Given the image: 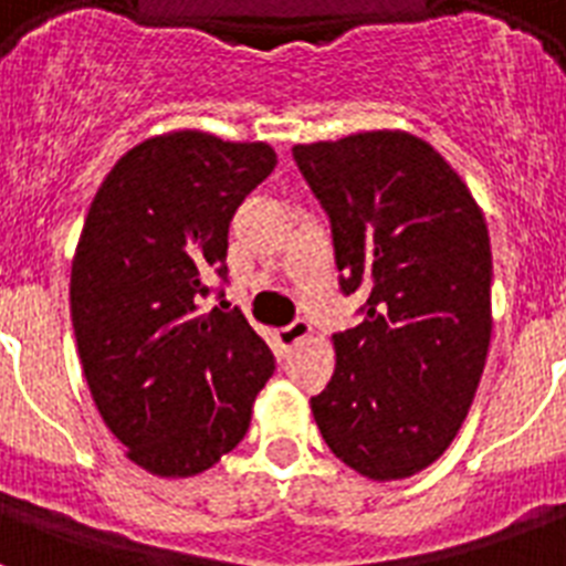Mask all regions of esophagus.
<instances>
[{"label": "esophagus", "instance_id": "1", "mask_svg": "<svg viewBox=\"0 0 566 566\" xmlns=\"http://www.w3.org/2000/svg\"><path fill=\"white\" fill-rule=\"evenodd\" d=\"M311 337V323L308 319H293L291 326L279 328V344L282 346H296L300 340Z\"/></svg>", "mask_w": 566, "mask_h": 566}]
</instances>
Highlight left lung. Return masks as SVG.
I'll return each instance as SVG.
<instances>
[{
    "instance_id": "left-lung-1",
    "label": "left lung",
    "mask_w": 566,
    "mask_h": 566,
    "mask_svg": "<svg viewBox=\"0 0 566 566\" xmlns=\"http://www.w3.org/2000/svg\"><path fill=\"white\" fill-rule=\"evenodd\" d=\"M293 158L332 220L340 287L370 291L361 326L332 335L335 376L311 411L355 473L408 479L455 440L488 361V222L447 158L399 128Z\"/></svg>"
}]
</instances>
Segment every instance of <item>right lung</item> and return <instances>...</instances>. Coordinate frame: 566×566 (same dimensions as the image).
<instances>
[{
    "label": "right lung",
    "mask_w": 566,
    "mask_h": 566,
    "mask_svg": "<svg viewBox=\"0 0 566 566\" xmlns=\"http://www.w3.org/2000/svg\"><path fill=\"white\" fill-rule=\"evenodd\" d=\"M270 144L181 128L132 146L105 176L70 275L75 346L91 396L132 464L205 473L238 447L273 376L247 317L202 311L226 275L229 222L273 172Z\"/></svg>",
    "instance_id": "add662e5"
}]
</instances>
